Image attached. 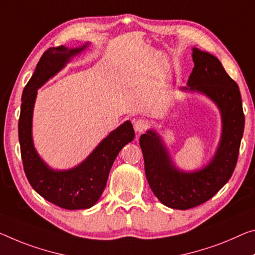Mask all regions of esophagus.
Returning a JSON list of instances; mask_svg holds the SVG:
<instances>
[{
    "label": "esophagus",
    "mask_w": 255,
    "mask_h": 255,
    "mask_svg": "<svg viewBox=\"0 0 255 255\" xmlns=\"http://www.w3.org/2000/svg\"><path fill=\"white\" fill-rule=\"evenodd\" d=\"M147 128H148V122L146 120H136L134 122V130L136 132L141 133V132L146 131Z\"/></svg>",
    "instance_id": "34e87169"
}]
</instances>
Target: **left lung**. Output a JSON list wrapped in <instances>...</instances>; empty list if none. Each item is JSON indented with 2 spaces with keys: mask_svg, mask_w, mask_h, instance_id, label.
<instances>
[{
  "mask_svg": "<svg viewBox=\"0 0 255 255\" xmlns=\"http://www.w3.org/2000/svg\"><path fill=\"white\" fill-rule=\"evenodd\" d=\"M194 68L183 92H197L209 98L221 115V138L210 162L195 171L175 165L165 142L154 128L140 136L144 172L159 202L175 210H188L209 201L228 182L236 166L244 132L240 88L217 57L193 48Z\"/></svg>",
  "mask_w": 255,
  "mask_h": 255,
  "instance_id": "obj_1",
  "label": "left lung"
}]
</instances>
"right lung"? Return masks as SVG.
<instances>
[{"label":"right lung","instance_id":"add662e5","mask_svg":"<svg viewBox=\"0 0 255 255\" xmlns=\"http://www.w3.org/2000/svg\"><path fill=\"white\" fill-rule=\"evenodd\" d=\"M90 43L69 49L50 48L43 53L36 69L22 91L18 132L26 177L43 198L66 210L90 209L98 202L107 183L113 163L121 149L134 139V130L127 121L100 141L87 158L68 170L50 167L38 155L33 141V113L37 90L57 75Z\"/></svg>","mask_w":255,"mask_h":255}]
</instances>
